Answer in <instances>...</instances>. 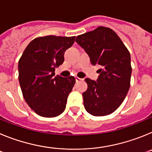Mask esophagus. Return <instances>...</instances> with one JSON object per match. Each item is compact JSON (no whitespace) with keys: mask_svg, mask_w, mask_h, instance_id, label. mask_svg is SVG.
Wrapping results in <instances>:
<instances>
[{"mask_svg":"<svg viewBox=\"0 0 152 152\" xmlns=\"http://www.w3.org/2000/svg\"><path fill=\"white\" fill-rule=\"evenodd\" d=\"M75 80H76V82H79V81H80V80H83L84 79L80 78V77H75Z\"/></svg>","mask_w":152,"mask_h":152,"instance_id":"1","label":"esophagus"}]
</instances>
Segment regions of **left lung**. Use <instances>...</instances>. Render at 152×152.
<instances>
[{
  "mask_svg": "<svg viewBox=\"0 0 152 152\" xmlns=\"http://www.w3.org/2000/svg\"><path fill=\"white\" fill-rule=\"evenodd\" d=\"M88 54L93 65L100 67L96 81L86 78L84 106L95 116L111 114L121 105L130 87V53L113 29L98 26L77 36L76 40Z\"/></svg>",
  "mask_w": 152,
  "mask_h": 152,
  "instance_id": "8db88e82",
  "label": "left lung"
}]
</instances>
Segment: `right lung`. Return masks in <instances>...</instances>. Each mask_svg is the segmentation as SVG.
I'll use <instances>...</instances> for the list:
<instances>
[{"label": "right lung", "mask_w": 152, "mask_h": 152, "mask_svg": "<svg viewBox=\"0 0 152 152\" xmlns=\"http://www.w3.org/2000/svg\"><path fill=\"white\" fill-rule=\"evenodd\" d=\"M75 36H46L30 42L19 60V82L29 107L43 117L64 112L68 94L75 84L73 76L55 77L56 68L64 62V52Z\"/></svg>", "instance_id": "right-lung-1"}]
</instances>
